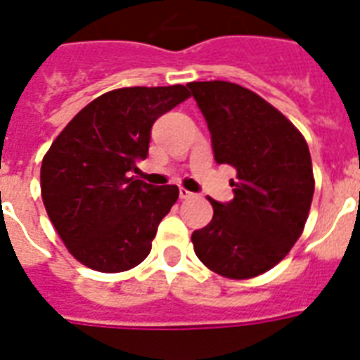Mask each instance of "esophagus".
<instances>
[{
    "label": "esophagus",
    "mask_w": 360,
    "mask_h": 360,
    "mask_svg": "<svg viewBox=\"0 0 360 360\" xmlns=\"http://www.w3.org/2000/svg\"><path fill=\"white\" fill-rule=\"evenodd\" d=\"M179 198L181 200H191V198H194V192L186 191V188H179Z\"/></svg>",
    "instance_id": "34e87169"
}]
</instances>
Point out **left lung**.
<instances>
[{
    "label": "left lung",
    "instance_id": "obj_1",
    "mask_svg": "<svg viewBox=\"0 0 360 360\" xmlns=\"http://www.w3.org/2000/svg\"><path fill=\"white\" fill-rule=\"evenodd\" d=\"M207 121L214 160L237 172L233 200L214 202L213 220L192 233L200 262L245 280L282 262L301 237L314 196L307 140L250 89L231 82H191Z\"/></svg>",
    "mask_w": 360,
    "mask_h": 360
}]
</instances>
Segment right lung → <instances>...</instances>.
I'll list each match as a JSON object with an SVG mask.
<instances>
[{
	"label": "right lung",
	"instance_id": "right-lung-1",
	"mask_svg": "<svg viewBox=\"0 0 360 360\" xmlns=\"http://www.w3.org/2000/svg\"><path fill=\"white\" fill-rule=\"evenodd\" d=\"M188 95L185 86L104 93L72 117L42 158L46 213L86 267L121 273L149 256L179 188L149 185L130 174L149 153L153 123Z\"/></svg>",
	"mask_w": 360,
	"mask_h": 360
}]
</instances>
